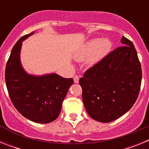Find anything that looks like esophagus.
Wrapping results in <instances>:
<instances>
[{
    "mask_svg": "<svg viewBox=\"0 0 149 149\" xmlns=\"http://www.w3.org/2000/svg\"><path fill=\"white\" fill-rule=\"evenodd\" d=\"M74 82L75 83V84H77V83H79V77H78V76H74Z\"/></svg>",
    "mask_w": 149,
    "mask_h": 149,
    "instance_id": "obj_1",
    "label": "esophagus"
}]
</instances>
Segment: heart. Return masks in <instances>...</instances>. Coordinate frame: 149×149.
I'll use <instances>...</instances> for the list:
<instances>
[{"label": "heart", "mask_w": 149, "mask_h": 149, "mask_svg": "<svg viewBox=\"0 0 149 149\" xmlns=\"http://www.w3.org/2000/svg\"><path fill=\"white\" fill-rule=\"evenodd\" d=\"M112 48L113 43L110 39L95 38L83 44L74 54V58L77 61H83L87 58V65L93 66L104 58Z\"/></svg>", "instance_id": "heart-1"}]
</instances>
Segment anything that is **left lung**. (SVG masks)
I'll use <instances>...</instances> for the list:
<instances>
[{"label":"left lung","instance_id":"obj_1","mask_svg":"<svg viewBox=\"0 0 149 149\" xmlns=\"http://www.w3.org/2000/svg\"><path fill=\"white\" fill-rule=\"evenodd\" d=\"M116 48L89 68L79 80L84 107L89 116L107 123L127 113L140 89L142 68L131 41L122 36Z\"/></svg>","mask_w":149,"mask_h":149}]
</instances>
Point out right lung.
Here are the masks:
<instances>
[{
    "mask_svg": "<svg viewBox=\"0 0 149 149\" xmlns=\"http://www.w3.org/2000/svg\"><path fill=\"white\" fill-rule=\"evenodd\" d=\"M33 33L22 36L13 48L6 63L5 81L17 110L29 120L46 124L60 115L63 100L74 81L56 73L34 75L24 70L21 62L22 42Z\"/></svg>",
    "mask_w": 149,
    "mask_h": 149,
    "instance_id": "1",
    "label": "right lung"
}]
</instances>
